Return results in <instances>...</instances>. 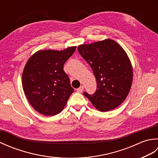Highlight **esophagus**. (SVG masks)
<instances>
[{
  "label": "esophagus",
  "instance_id": "34e87169",
  "mask_svg": "<svg viewBox=\"0 0 158 158\" xmlns=\"http://www.w3.org/2000/svg\"><path fill=\"white\" fill-rule=\"evenodd\" d=\"M83 89H84V88H83V86H81V87H79V88L77 89V92H78L82 93L83 91Z\"/></svg>",
  "mask_w": 158,
  "mask_h": 158
}]
</instances>
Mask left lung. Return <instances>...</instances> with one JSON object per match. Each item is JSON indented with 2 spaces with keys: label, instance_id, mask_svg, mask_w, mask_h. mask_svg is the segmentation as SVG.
Returning <instances> with one entry per match:
<instances>
[{
  "label": "left lung",
  "instance_id": "left-lung-1",
  "mask_svg": "<svg viewBox=\"0 0 158 158\" xmlns=\"http://www.w3.org/2000/svg\"><path fill=\"white\" fill-rule=\"evenodd\" d=\"M78 52L91 66L97 81L94 94H83L100 111L117 108L128 95L133 80L132 64L126 52L109 39L79 45Z\"/></svg>",
  "mask_w": 158,
  "mask_h": 158
}]
</instances>
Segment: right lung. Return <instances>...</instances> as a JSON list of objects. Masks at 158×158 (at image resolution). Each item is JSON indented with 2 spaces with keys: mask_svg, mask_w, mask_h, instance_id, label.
I'll use <instances>...</instances> for the list:
<instances>
[{
  "mask_svg": "<svg viewBox=\"0 0 158 158\" xmlns=\"http://www.w3.org/2000/svg\"><path fill=\"white\" fill-rule=\"evenodd\" d=\"M76 48L39 50L26 62L22 73L23 92L31 106L42 115L61 112L74 92L63 69Z\"/></svg>",
  "mask_w": 158,
  "mask_h": 158,
  "instance_id": "obj_1",
  "label": "right lung"
}]
</instances>
